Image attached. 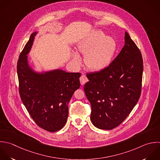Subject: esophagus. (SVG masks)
I'll return each mask as SVG.
<instances>
[{
  "label": "esophagus",
  "instance_id": "1",
  "mask_svg": "<svg viewBox=\"0 0 160 160\" xmlns=\"http://www.w3.org/2000/svg\"><path fill=\"white\" fill-rule=\"evenodd\" d=\"M80 83H81L82 85H84L85 83H87L88 81V80L87 77H86V75H82L80 77Z\"/></svg>",
  "mask_w": 160,
  "mask_h": 160
}]
</instances>
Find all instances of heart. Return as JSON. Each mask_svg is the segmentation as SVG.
<instances>
[{"label":"heart","instance_id":"obj_1","mask_svg":"<svg viewBox=\"0 0 160 160\" xmlns=\"http://www.w3.org/2000/svg\"><path fill=\"white\" fill-rule=\"evenodd\" d=\"M78 50L85 55V62L89 69L101 71L111 63L117 50V43L112 37L97 30L78 44ZM73 61L77 65L81 63L80 57L75 53L73 55Z\"/></svg>","mask_w":160,"mask_h":160}]
</instances>
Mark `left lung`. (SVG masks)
I'll return each instance as SVG.
<instances>
[{
    "label": "left lung",
    "mask_w": 160,
    "mask_h": 160,
    "mask_svg": "<svg viewBox=\"0 0 160 160\" xmlns=\"http://www.w3.org/2000/svg\"><path fill=\"white\" fill-rule=\"evenodd\" d=\"M143 71L141 52L126 32L125 45L110 65L87 75L84 91L95 127L112 130L126 119L140 97Z\"/></svg>",
    "instance_id": "left-lung-1"
}]
</instances>
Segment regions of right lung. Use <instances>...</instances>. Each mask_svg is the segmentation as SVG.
<instances>
[{
  "label": "right lung",
  "mask_w": 160,
  "mask_h": 160,
  "mask_svg": "<svg viewBox=\"0 0 160 160\" xmlns=\"http://www.w3.org/2000/svg\"><path fill=\"white\" fill-rule=\"evenodd\" d=\"M37 32L31 34L19 55L17 70L20 98L35 123L43 130L55 132L65 125L68 103L80 86V73L55 70L38 73L28 66L29 53Z\"/></svg>",
  "instance_id": "right-lung-1"
}]
</instances>
